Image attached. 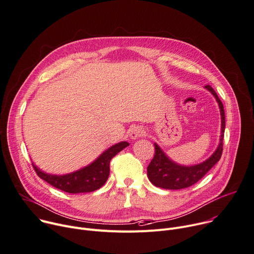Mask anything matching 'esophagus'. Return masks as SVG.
I'll use <instances>...</instances> for the list:
<instances>
[{
    "label": "esophagus",
    "instance_id": "34e87169",
    "mask_svg": "<svg viewBox=\"0 0 254 254\" xmlns=\"http://www.w3.org/2000/svg\"><path fill=\"white\" fill-rule=\"evenodd\" d=\"M146 133V129L141 127V126H136V127H132L130 129H129V137L131 140H136L139 139V137L145 135Z\"/></svg>",
    "mask_w": 254,
    "mask_h": 254
}]
</instances>
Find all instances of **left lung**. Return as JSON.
I'll list each match as a JSON object with an SVG mask.
<instances>
[{"label": "left lung", "instance_id": "8db88e82", "mask_svg": "<svg viewBox=\"0 0 254 254\" xmlns=\"http://www.w3.org/2000/svg\"><path fill=\"white\" fill-rule=\"evenodd\" d=\"M206 90H209L213 96L216 98L220 113H221V135L219 145L216 151L204 160L203 162L186 166L180 165L173 160H171L164 151L160 148L157 143L155 146V155L147 168V175L149 180L157 188L165 190H181L191 187L196 183L200 178H202L209 170L218 162L223 152V139L225 131V111L222 101L219 99L215 90L206 85L204 86Z\"/></svg>", "mask_w": 254, "mask_h": 254}]
</instances>
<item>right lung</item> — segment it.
Here are the masks:
<instances>
[{
  "mask_svg": "<svg viewBox=\"0 0 254 254\" xmlns=\"http://www.w3.org/2000/svg\"><path fill=\"white\" fill-rule=\"evenodd\" d=\"M128 145L127 142L115 144L105 150L89 165L64 175L47 173L39 169L33 162L32 165L35 172L42 180L63 191L68 193L91 192L100 189L106 182L109 176L110 160Z\"/></svg>",
  "mask_w": 254,
  "mask_h": 254,
  "instance_id": "obj_1",
  "label": "right lung"
}]
</instances>
